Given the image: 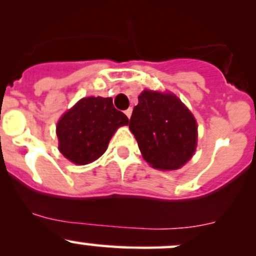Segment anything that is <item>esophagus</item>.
<instances>
[{"label":"esophagus","instance_id":"obj_1","mask_svg":"<svg viewBox=\"0 0 256 256\" xmlns=\"http://www.w3.org/2000/svg\"><path fill=\"white\" fill-rule=\"evenodd\" d=\"M125 114H126V116H128V118H131V114H132V109H131V108H128V110H125Z\"/></svg>","mask_w":256,"mask_h":256}]
</instances>
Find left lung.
<instances>
[{"label": "left lung", "instance_id": "1", "mask_svg": "<svg viewBox=\"0 0 256 256\" xmlns=\"http://www.w3.org/2000/svg\"><path fill=\"white\" fill-rule=\"evenodd\" d=\"M128 125L154 168L177 170L194 154L197 121L172 92L144 90Z\"/></svg>", "mask_w": 256, "mask_h": 256}]
</instances>
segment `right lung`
Instances as JSON below:
<instances>
[{
    "mask_svg": "<svg viewBox=\"0 0 256 256\" xmlns=\"http://www.w3.org/2000/svg\"><path fill=\"white\" fill-rule=\"evenodd\" d=\"M128 124L112 98H82L58 121V148L73 164H88L106 151L115 131Z\"/></svg>",
    "mask_w": 256,
    "mask_h": 256,
    "instance_id": "add662e5",
    "label": "right lung"
}]
</instances>
